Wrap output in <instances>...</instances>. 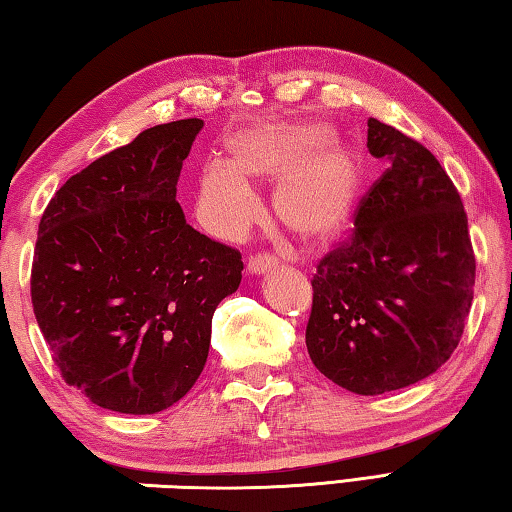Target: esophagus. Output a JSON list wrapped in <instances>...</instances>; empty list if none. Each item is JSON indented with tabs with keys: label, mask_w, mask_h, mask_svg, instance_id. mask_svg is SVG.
Here are the masks:
<instances>
[{
	"label": "esophagus",
	"mask_w": 512,
	"mask_h": 512,
	"mask_svg": "<svg viewBox=\"0 0 512 512\" xmlns=\"http://www.w3.org/2000/svg\"><path fill=\"white\" fill-rule=\"evenodd\" d=\"M246 268H248V273H253V275L275 271V268H277V259H275L273 255H266V253L250 255Z\"/></svg>",
	"instance_id": "1"
}]
</instances>
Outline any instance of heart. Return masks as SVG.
Masks as SVG:
<instances>
[{
	"mask_svg": "<svg viewBox=\"0 0 512 512\" xmlns=\"http://www.w3.org/2000/svg\"><path fill=\"white\" fill-rule=\"evenodd\" d=\"M273 210L302 244H327L348 228L363 185V158L320 121H282L228 142V164L201 173L198 207L207 228L237 237L259 212L248 183H271Z\"/></svg>",
	"mask_w": 512,
	"mask_h": 512,
	"instance_id": "1",
	"label": "heart"
}]
</instances>
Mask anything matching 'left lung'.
<instances>
[{"label": "left lung", "mask_w": 512, "mask_h": 512, "mask_svg": "<svg viewBox=\"0 0 512 512\" xmlns=\"http://www.w3.org/2000/svg\"><path fill=\"white\" fill-rule=\"evenodd\" d=\"M368 151L391 167L361 198L352 237L318 262L305 339L327 379L381 395L452 357L476 262L463 201L436 155L372 117Z\"/></svg>", "instance_id": "left-lung-1"}]
</instances>
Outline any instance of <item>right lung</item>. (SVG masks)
Segmentation results:
<instances>
[{"label": "right lung", "mask_w": 512, "mask_h": 512, "mask_svg": "<svg viewBox=\"0 0 512 512\" xmlns=\"http://www.w3.org/2000/svg\"><path fill=\"white\" fill-rule=\"evenodd\" d=\"M201 128H146L69 178L40 219L33 314L60 375L101 409L149 415L185 397L214 309L239 289V250L194 230L176 201Z\"/></svg>", "instance_id": "add662e5"}]
</instances>
